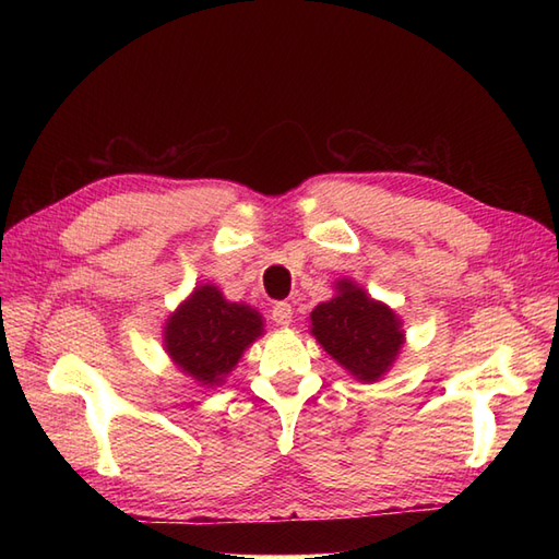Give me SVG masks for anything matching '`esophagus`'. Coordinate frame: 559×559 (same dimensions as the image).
I'll return each mask as SVG.
<instances>
[{
	"label": "esophagus",
	"mask_w": 559,
	"mask_h": 559,
	"mask_svg": "<svg viewBox=\"0 0 559 559\" xmlns=\"http://www.w3.org/2000/svg\"><path fill=\"white\" fill-rule=\"evenodd\" d=\"M271 319L278 326H290V322H293V307L288 302H276V305H273V310H271Z\"/></svg>",
	"instance_id": "esophagus-1"
}]
</instances>
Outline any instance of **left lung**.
<instances>
[{
  "label": "left lung",
  "mask_w": 559,
  "mask_h": 559,
  "mask_svg": "<svg viewBox=\"0 0 559 559\" xmlns=\"http://www.w3.org/2000/svg\"><path fill=\"white\" fill-rule=\"evenodd\" d=\"M310 322L319 346L358 382L382 379L406 343L396 312L348 278L336 283L334 298L314 307Z\"/></svg>",
  "instance_id": "obj_1"
}]
</instances>
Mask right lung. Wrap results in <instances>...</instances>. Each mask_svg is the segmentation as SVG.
I'll return each instance as SVG.
<instances>
[{"label": "right lung", "mask_w": 559, "mask_h": 559, "mask_svg": "<svg viewBox=\"0 0 559 559\" xmlns=\"http://www.w3.org/2000/svg\"><path fill=\"white\" fill-rule=\"evenodd\" d=\"M264 334V319L242 302H228L216 286H199L168 317L165 353L201 386H218L242 353Z\"/></svg>", "instance_id": "1"}]
</instances>
